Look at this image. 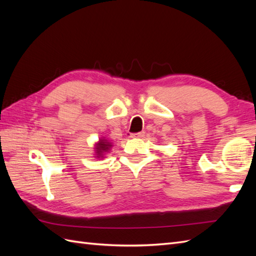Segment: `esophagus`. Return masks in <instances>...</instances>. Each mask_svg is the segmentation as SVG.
<instances>
[{
  "mask_svg": "<svg viewBox=\"0 0 256 256\" xmlns=\"http://www.w3.org/2000/svg\"><path fill=\"white\" fill-rule=\"evenodd\" d=\"M145 136V132H138V133H133L130 134V137H133V138H142V137Z\"/></svg>",
  "mask_w": 256,
  "mask_h": 256,
  "instance_id": "1",
  "label": "esophagus"
}]
</instances>
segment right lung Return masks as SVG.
<instances>
[{"label":"right lung","mask_w":256,"mask_h":256,"mask_svg":"<svg viewBox=\"0 0 256 256\" xmlns=\"http://www.w3.org/2000/svg\"><path fill=\"white\" fill-rule=\"evenodd\" d=\"M110 147H111V145L107 140H100V144H98L97 147H96V154H98L97 156H102V152H106Z\"/></svg>","instance_id":"obj_1"}]
</instances>
